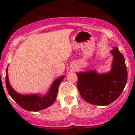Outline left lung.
<instances>
[{"label":"left lung","mask_w":135,"mask_h":135,"mask_svg":"<svg viewBox=\"0 0 135 135\" xmlns=\"http://www.w3.org/2000/svg\"><path fill=\"white\" fill-rule=\"evenodd\" d=\"M114 57L112 69L105 74L95 70L76 73L78 89L81 97L91 104L107 106L115 101L127 81V70L123 55L118 47L110 51Z\"/></svg>","instance_id":"obj_1"}]
</instances>
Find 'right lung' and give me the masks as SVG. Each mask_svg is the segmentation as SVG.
<instances>
[{"label":"right lung","instance_id":"right-lung-1","mask_svg":"<svg viewBox=\"0 0 135 135\" xmlns=\"http://www.w3.org/2000/svg\"><path fill=\"white\" fill-rule=\"evenodd\" d=\"M65 78V76L56 79L53 83L49 92L44 96L37 94L21 95L16 91L10 85L8 76V69L6 70V85L7 90L11 97L22 108L28 111L36 112L47 108L52 105L56 100L59 84Z\"/></svg>","mask_w":135,"mask_h":135}]
</instances>
